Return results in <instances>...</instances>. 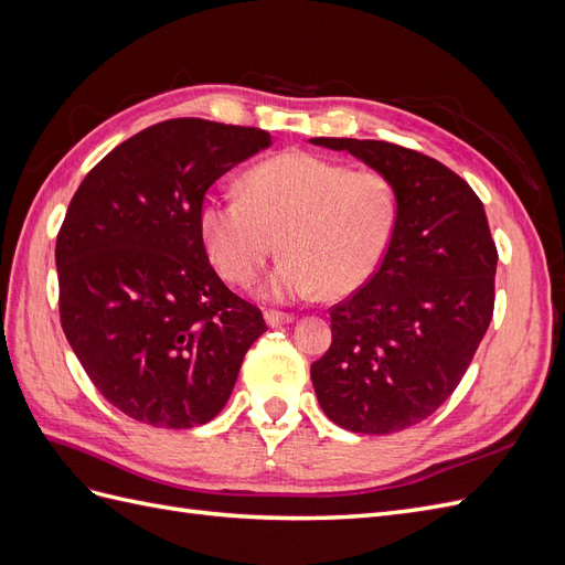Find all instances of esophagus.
<instances>
[{
	"instance_id": "1",
	"label": "esophagus",
	"mask_w": 565,
	"mask_h": 565,
	"mask_svg": "<svg viewBox=\"0 0 565 565\" xmlns=\"http://www.w3.org/2000/svg\"><path fill=\"white\" fill-rule=\"evenodd\" d=\"M264 318H266L268 328H282V324L295 322V316H292V313H280V311H266Z\"/></svg>"
}]
</instances>
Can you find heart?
<instances>
[{
	"label": "heart",
	"mask_w": 565,
	"mask_h": 565,
	"mask_svg": "<svg viewBox=\"0 0 565 565\" xmlns=\"http://www.w3.org/2000/svg\"><path fill=\"white\" fill-rule=\"evenodd\" d=\"M243 198L207 195L198 233L233 285H252L276 241L285 254L262 287L270 301L347 299L382 268L398 226V198L372 169L289 150L254 164Z\"/></svg>",
	"instance_id": "b5f03b06"
}]
</instances>
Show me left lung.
<instances>
[{"mask_svg": "<svg viewBox=\"0 0 565 565\" xmlns=\"http://www.w3.org/2000/svg\"><path fill=\"white\" fill-rule=\"evenodd\" d=\"M384 174L398 226L382 268L330 311L311 365L322 413L355 434H393L450 398L488 330L498 249L483 202L446 164L386 141L309 139Z\"/></svg>", "mask_w": 565, "mask_h": 565, "instance_id": "1", "label": "left lung"}]
</instances>
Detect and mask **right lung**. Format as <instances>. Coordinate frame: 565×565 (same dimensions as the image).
<instances>
[{
	"label": "right lung",
	"mask_w": 565,
	"mask_h": 565,
	"mask_svg": "<svg viewBox=\"0 0 565 565\" xmlns=\"http://www.w3.org/2000/svg\"><path fill=\"white\" fill-rule=\"evenodd\" d=\"M270 134L167 119L84 177L56 241L61 324L94 386L136 422L214 419L262 311L221 282L198 233L210 185L270 148Z\"/></svg>",
	"instance_id": "right-lung-1"
}]
</instances>
